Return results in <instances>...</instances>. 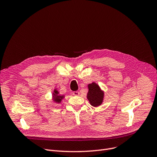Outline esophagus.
Returning <instances> with one entry per match:
<instances>
[{"label": "esophagus", "instance_id": "obj_1", "mask_svg": "<svg viewBox=\"0 0 157 157\" xmlns=\"http://www.w3.org/2000/svg\"><path fill=\"white\" fill-rule=\"evenodd\" d=\"M73 95H75V96H78V95L80 94V93H79L78 91H74V92L73 93Z\"/></svg>", "mask_w": 157, "mask_h": 157}]
</instances>
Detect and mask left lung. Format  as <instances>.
Here are the masks:
<instances>
[{"instance_id":"1","label":"left lung","mask_w":157,"mask_h":157,"mask_svg":"<svg viewBox=\"0 0 157 157\" xmlns=\"http://www.w3.org/2000/svg\"><path fill=\"white\" fill-rule=\"evenodd\" d=\"M88 93L87 98L91 105L94 107L100 106L103 103L104 98V92L100 86L95 82L87 85Z\"/></svg>"}]
</instances>
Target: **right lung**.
Segmentation results:
<instances>
[{"label":"right lung","instance_id":"right-lung-1","mask_svg":"<svg viewBox=\"0 0 157 157\" xmlns=\"http://www.w3.org/2000/svg\"><path fill=\"white\" fill-rule=\"evenodd\" d=\"M64 98V96L59 94V92L57 90V89H55L53 94H52V99H53V101L56 103H61L63 98Z\"/></svg>","mask_w":157,"mask_h":157}]
</instances>
